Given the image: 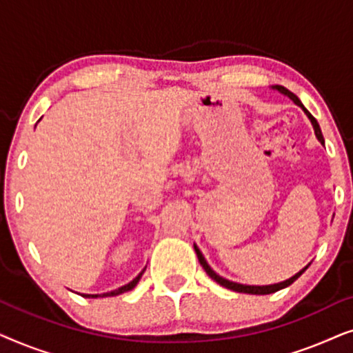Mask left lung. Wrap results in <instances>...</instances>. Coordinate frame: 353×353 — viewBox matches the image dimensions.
Segmentation results:
<instances>
[{"label": "left lung", "mask_w": 353, "mask_h": 353, "mask_svg": "<svg viewBox=\"0 0 353 353\" xmlns=\"http://www.w3.org/2000/svg\"><path fill=\"white\" fill-rule=\"evenodd\" d=\"M273 90H278L279 93H283V94H286L289 99H292L294 103H296L299 108H301L303 112L307 114V117L310 119V122H312V125H313V130H315V134H316V138H318V141H320L321 144H325V138H323V134H321V128H320V125H318V122H316V119L313 117V115L308 112V110L305 109V105H303L302 103H301V99L297 98L296 94L294 93H291V91L289 90H286L284 88V86H279V85H274V86H272ZM194 250H196V254H197V259H199V263L202 265V268L205 270V273L209 274V276L214 279V281H216L220 284V286H223V288H226V289H231V291H236V292H244V294H259V296H263V294H273V292H276V291H279V289H283V288H288V286H291V284L296 281V279L301 276V274L305 272V270L308 268V265L305 268H302L301 272L299 273H296L294 274L292 278H289V279H286V281H283V283H278V284H268V286H248V284H239V283H233V281H230V279H225V278H221L220 274H216L214 270L210 268V265L205 262V259H204V255H202V252L199 250V248H197V245L194 244Z\"/></svg>", "instance_id": "left-lung-1"}]
</instances>
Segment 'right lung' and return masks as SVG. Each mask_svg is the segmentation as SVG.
Listing matches in <instances>:
<instances>
[{
    "mask_svg": "<svg viewBox=\"0 0 353 353\" xmlns=\"http://www.w3.org/2000/svg\"><path fill=\"white\" fill-rule=\"evenodd\" d=\"M146 270V268H144ZM144 270L141 273L138 274L137 278L133 279V281H130L128 284H125V286H122V288H119V289H115V291H110V292H104V294H81V296L83 297H93V299H96V297H114V296H119V294H123V292H128V291H132V289L137 286L138 284V281L139 279H141V276H143V273H144Z\"/></svg>",
    "mask_w": 353,
    "mask_h": 353,
    "instance_id": "right-lung-1",
    "label": "right lung"
}]
</instances>
